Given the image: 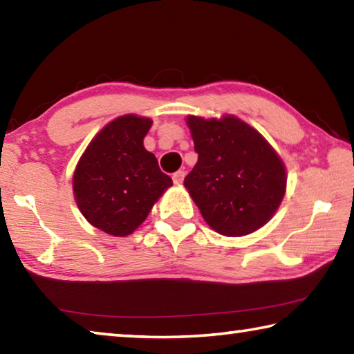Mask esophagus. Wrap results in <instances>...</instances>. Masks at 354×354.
I'll list each match as a JSON object with an SVG mask.
<instances>
[{"mask_svg": "<svg viewBox=\"0 0 354 354\" xmlns=\"http://www.w3.org/2000/svg\"><path fill=\"white\" fill-rule=\"evenodd\" d=\"M184 176H185V171L178 170L176 173H173V181H175V184H181L184 181Z\"/></svg>", "mask_w": 354, "mask_h": 354, "instance_id": "obj_1", "label": "esophagus"}]
</instances>
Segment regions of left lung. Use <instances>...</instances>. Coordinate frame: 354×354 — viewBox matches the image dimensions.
Here are the masks:
<instances>
[{
	"label": "left lung",
	"instance_id": "left-lung-1",
	"mask_svg": "<svg viewBox=\"0 0 354 354\" xmlns=\"http://www.w3.org/2000/svg\"><path fill=\"white\" fill-rule=\"evenodd\" d=\"M187 124L198 162L184 178L203 218L218 234H250L277 212L286 192L283 160L267 140L242 120L227 115Z\"/></svg>",
	"mask_w": 354,
	"mask_h": 354
}]
</instances>
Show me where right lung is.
I'll return each instance as SVG.
<instances>
[{
    "label": "right lung",
    "mask_w": 354,
    "mask_h": 354,
    "mask_svg": "<svg viewBox=\"0 0 354 354\" xmlns=\"http://www.w3.org/2000/svg\"><path fill=\"white\" fill-rule=\"evenodd\" d=\"M151 120L118 117L107 124L81 156L73 192L84 217L111 236H128L148 217L171 178L143 147Z\"/></svg>",
    "instance_id": "1"
}]
</instances>
